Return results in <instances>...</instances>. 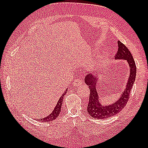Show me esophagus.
Returning a JSON list of instances; mask_svg holds the SVG:
<instances>
[{"mask_svg": "<svg viewBox=\"0 0 148 148\" xmlns=\"http://www.w3.org/2000/svg\"><path fill=\"white\" fill-rule=\"evenodd\" d=\"M82 81L79 79H76L74 81V83H73V85L74 86H81V84H82Z\"/></svg>", "mask_w": 148, "mask_h": 148, "instance_id": "1", "label": "esophagus"}]
</instances>
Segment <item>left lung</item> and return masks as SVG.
<instances>
[{"mask_svg":"<svg viewBox=\"0 0 148 148\" xmlns=\"http://www.w3.org/2000/svg\"><path fill=\"white\" fill-rule=\"evenodd\" d=\"M118 49L117 53H116L115 58L117 60H126L130 68V77L128 78L127 85L124 92L120 97V99L118 100L111 105L102 106L99 102V97L97 93L98 91L96 90V86L98 85V84L97 83L99 78L97 76V77H96L92 74H88L84 79V82L88 86H89L90 90L87 111L88 114L94 118L105 119L117 114L127 105L128 99L130 98V91L136 79V65L133 56L127 47L119 40L118 41Z\"/></svg>","mask_w":148,"mask_h":148,"instance_id":"obj_1","label":"left lung"}]
</instances>
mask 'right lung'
<instances>
[{
	"label": "right lung",
	"mask_w": 148,
	"mask_h": 148,
	"mask_svg": "<svg viewBox=\"0 0 148 148\" xmlns=\"http://www.w3.org/2000/svg\"><path fill=\"white\" fill-rule=\"evenodd\" d=\"M67 92V88L65 91V92L62 94V97L58 100L57 104H56L54 110H53V111L51 113V114L48 115V116H46V117H45V118L39 119V121H45V122L51 121L54 120V119H55L56 118L58 117V115L60 114V111H61V108H62V102H63V99H64V96L65 95Z\"/></svg>",
	"instance_id": "1"
}]
</instances>
